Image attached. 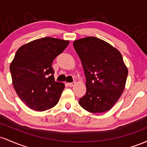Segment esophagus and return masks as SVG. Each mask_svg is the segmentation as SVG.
I'll return each mask as SVG.
<instances>
[{"mask_svg":"<svg viewBox=\"0 0 147 147\" xmlns=\"http://www.w3.org/2000/svg\"><path fill=\"white\" fill-rule=\"evenodd\" d=\"M75 84H76V82H72V83H68V86H70V87H72V86H75Z\"/></svg>","mask_w":147,"mask_h":147,"instance_id":"1","label":"esophagus"}]
</instances>
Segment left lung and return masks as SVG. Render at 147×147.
Masks as SVG:
<instances>
[{
  "mask_svg": "<svg viewBox=\"0 0 147 147\" xmlns=\"http://www.w3.org/2000/svg\"><path fill=\"white\" fill-rule=\"evenodd\" d=\"M86 77V92L79 100L80 106L91 113L112 109L125 89L128 68L117 48L95 38L74 41Z\"/></svg>",
  "mask_w": 147,
  "mask_h": 147,
  "instance_id": "obj_1",
  "label": "left lung"
}]
</instances>
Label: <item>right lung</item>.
<instances>
[{
	"instance_id": "obj_1",
	"label": "right lung",
	"mask_w": 147,
	"mask_h": 147,
	"mask_svg": "<svg viewBox=\"0 0 147 147\" xmlns=\"http://www.w3.org/2000/svg\"><path fill=\"white\" fill-rule=\"evenodd\" d=\"M68 40L40 38L22 45L9 69L16 93L30 109L47 110L57 104L65 85L55 82L51 65L69 45Z\"/></svg>"
}]
</instances>
